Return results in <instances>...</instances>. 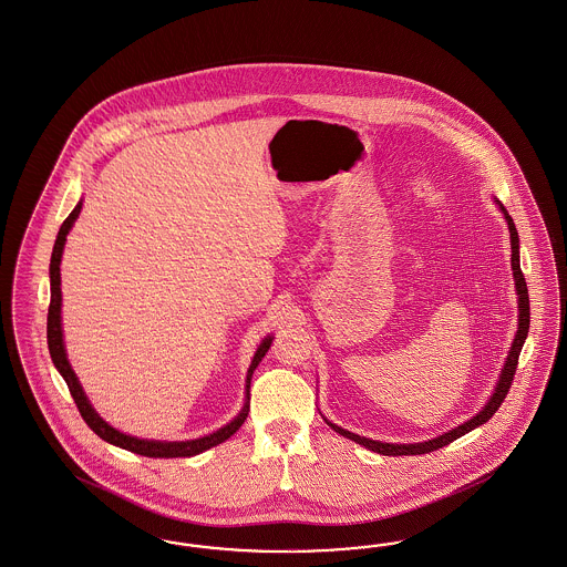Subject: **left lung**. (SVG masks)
Listing matches in <instances>:
<instances>
[{
  "instance_id": "1",
  "label": "left lung",
  "mask_w": 567,
  "mask_h": 567,
  "mask_svg": "<svg viewBox=\"0 0 567 567\" xmlns=\"http://www.w3.org/2000/svg\"><path fill=\"white\" fill-rule=\"evenodd\" d=\"M497 207H499V212L504 214V220H506L508 230H511V249H513V254H511V256H513V258H511V267H513V277H515V288H517L518 328L517 334H515V339H513V347H511V351H508V358H506V362H504V369L499 372V379H497V383H495L492 398L485 402V406H483L474 417H470L468 421H464L462 425H457V427L444 432V434L436 436V439L423 441V443L394 444L370 441L367 436H358V434H353V432H349V430H343L341 425H337V423H332V421H328V419L323 417V421H326L334 432H339L341 436H346L349 441L362 444V446H367L369 451L381 453V455H394V457L395 455H421V453H430V451L441 449L444 444L457 441L460 436L468 434L474 427L487 423V421L493 417V413L499 409V404L504 402V398H506L508 390H511V383H513V377H515V370H517L518 353H520L523 343H525V339H527V332H529V295H527L525 277H523V272H520V260H518V233L517 228H515V221L508 216V212L504 209V205H502L499 200H497Z\"/></svg>"
}]
</instances>
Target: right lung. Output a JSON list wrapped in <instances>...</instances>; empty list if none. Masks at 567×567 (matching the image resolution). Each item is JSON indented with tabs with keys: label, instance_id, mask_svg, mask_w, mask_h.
I'll return each mask as SVG.
<instances>
[{
	"label": "right lung",
	"instance_id": "1",
	"mask_svg": "<svg viewBox=\"0 0 567 567\" xmlns=\"http://www.w3.org/2000/svg\"><path fill=\"white\" fill-rule=\"evenodd\" d=\"M80 209H82V198L78 200L74 212L61 224L56 241H54V247H52V256H50L49 330H47L49 332V349L52 364L56 367V370L61 372V377L65 379L80 415L86 421V425L97 434L99 439H103L105 443L121 446V449H126V451L137 453V455H146V457H193V455H198V453H203V451H207V449H212L216 444L228 441L241 427V423L246 421L247 413H249V381H251L254 370L262 362L265 353L271 347V334L262 339V343L256 349L254 360H251V364L247 369L244 409L239 411V415L233 419L230 423H226L224 427L207 434V436H200V439H195V441H152V439H140V436H131V434H124L121 430H116L114 425H110L93 409L91 400L84 394V390H82V385H80V381L75 377L74 369H72V364L68 360V351H65V343H63V328H61V258H63L68 235H70L74 221L80 216Z\"/></svg>",
	"mask_w": 567,
	"mask_h": 567
}]
</instances>
